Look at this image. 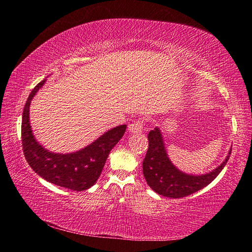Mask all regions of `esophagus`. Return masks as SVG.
<instances>
[{
    "mask_svg": "<svg viewBox=\"0 0 252 252\" xmlns=\"http://www.w3.org/2000/svg\"><path fill=\"white\" fill-rule=\"evenodd\" d=\"M144 126V120L143 119H138V120H135L129 125V131L131 133H140V132L142 131Z\"/></svg>",
    "mask_w": 252,
    "mask_h": 252,
    "instance_id": "34e87169",
    "label": "esophagus"
}]
</instances>
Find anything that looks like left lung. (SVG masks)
Segmentation results:
<instances>
[{
  "label": "left lung",
  "instance_id": "1",
  "mask_svg": "<svg viewBox=\"0 0 252 252\" xmlns=\"http://www.w3.org/2000/svg\"><path fill=\"white\" fill-rule=\"evenodd\" d=\"M149 148L142 167L147 183L153 191L163 197L183 198L197 192L218 177L229 160L230 153L224 161L213 171L193 176L188 174L174 167L168 158L164 142L159 127H155L148 134Z\"/></svg>",
  "mask_w": 252,
  "mask_h": 252
}]
</instances>
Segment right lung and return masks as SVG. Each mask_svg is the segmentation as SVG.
Segmentation results:
<instances>
[{
	"label": "right lung",
	"mask_w": 252,
	"mask_h": 252,
	"mask_svg": "<svg viewBox=\"0 0 252 252\" xmlns=\"http://www.w3.org/2000/svg\"><path fill=\"white\" fill-rule=\"evenodd\" d=\"M45 79L33 89L27 100L22 116V147L24 157L34 172L55 186L83 191L99 179L112 148L125 134L126 126H119L105 132L94 142L72 153H53L41 146L30 126V104L35 93L43 87Z\"/></svg>",
	"instance_id": "1"
}]
</instances>
